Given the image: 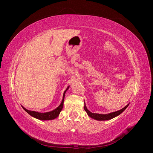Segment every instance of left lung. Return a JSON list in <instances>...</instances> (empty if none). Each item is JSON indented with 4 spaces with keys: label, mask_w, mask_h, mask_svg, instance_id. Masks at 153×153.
Listing matches in <instances>:
<instances>
[{
    "label": "left lung",
    "mask_w": 153,
    "mask_h": 153,
    "mask_svg": "<svg viewBox=\"0 0 153 153\" xmlns=\"http://www.w3.org/2000/svg\"><path fill=\"white\" fill-rule=\"evenodd\" d=\"M129 104H128L125 107H124L123 108H122L121 110L116 111V112H112V113H110L108 114H95V113H92L90 111L88 110L86 107V106L85 105L84 106V110L85 112L87 113L88 115H89V117H91V118L96 119V120H98V121H106V120H109L111 119H113L114 117L117 116V115L121 114L122 112H123L125 110L128 106Z\"/></svg>",
    "instance_id": "left-lung-1"
}]
</instances>
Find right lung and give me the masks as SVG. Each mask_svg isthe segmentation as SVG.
Listing matches in <instances>:
<instances>
[{"label":"right lung","instance_id":"obj_1","mask_svg":"<svg viewBox=\"0 0 153 153\" xmlns=\"http://www.w3.org/2000/svg\"><path fill=\"white\" fill-rule=\"evenodd\" d=\"M69 89V87L67 88L66 90L64 91V94H63V98H62V101L58 107L57 108H55V110L51 111V112H46V113H39V112H35V111H30L29 110H27L26 108H25L24 106H22V108L25 110V111L28 113L29 115H30L31 116L34 117L38 119H40V120H52L53 119H55L56 117H58L59 114H60V112H61V110L63 108V105H64V96H65V93L67 91V90Z\"/></svg>","mask_w":153,"mask_h":153}]
</instances>
